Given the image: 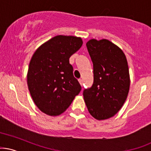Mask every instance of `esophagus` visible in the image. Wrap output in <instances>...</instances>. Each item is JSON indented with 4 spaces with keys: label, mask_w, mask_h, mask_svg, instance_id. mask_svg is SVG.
<instances>
[{
    "label": "esophagus",
    "mask_w": 151,
    "mask_h": 151,
    "mask_svg": "<svg viewBox=\"0 0 151 151\" xmlns=\"http://www.w3.org/2000/svg\"><path fill=\"white\" fill-rule=\"evenodd\" d=\"M79 82L81 85H82V84H83V81H82V79H79Z\"/></svg>",
    "instance_id": "34e87169"
}]
</instances>
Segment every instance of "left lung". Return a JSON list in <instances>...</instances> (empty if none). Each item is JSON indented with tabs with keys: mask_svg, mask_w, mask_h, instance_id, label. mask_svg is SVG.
I'll use <instances>...</instances> for the list:
<instances>
[{
	"mask_svg": "<svg viewBox=\"0 0 151 151\" xmlns=\"http://www.w3.org/2000/svg\"><path fill=\"white\" fill-rule=\"evenodd\" d=\"M93 63L94 82L83 91L84 100L92 117L105 120L121 109L130 89V75L125 54L107 39H91L86 44Z\"/></svg>",
	"mask_w": 151,
	"mask_h": 151,
	"instance_id": "obj_1",
	"label": "left lung"
}]
</instances>
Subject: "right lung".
<instances>
[{
    "instance_id": "add662e5",
    "label": "right lung",
    "mask_w": 151,
    "mask_h": 151,
    "mask_svg": "<svg viewBox=\"0 0 151 151\" xmlns=\"http://www.w3.org/2000/svg\"><path fill=\"white\" fill-rule=\"evenodd\" d=\"M80 37L59 35L39 46L29 63L27 84L34 103L51 116L64 112L80 92L69 58L82 46Z\"/></svg>"
}]
</instances>
